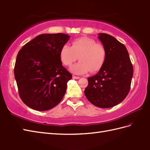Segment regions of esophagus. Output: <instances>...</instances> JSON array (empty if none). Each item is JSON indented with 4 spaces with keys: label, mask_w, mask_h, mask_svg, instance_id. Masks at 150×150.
Masks as SVG:
<instances>
[{
    "label": "esophagus",
    "mask_w": 150,
    "mask_h": 150,
    "mask_svg": "<svg viewBox=\"0 0 150 150\" xmlns=\"http://www.w3.org/2000/svg\"><path fill=\"white\" fill-rule=\"evenodd\" d=\"M72 78H74V79H79V76H74V75L72 76Z\"/></svg>",
    "instance_id": "34e87169"
}]
</instances>
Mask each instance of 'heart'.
<instances>
[{"instance_id":"heart-1","label":"heart","mask_w":150,"mask_h":150,"mask_svg":"<svg viewBox=\"0 0 150 150\" xmlns=\"http://www.w3.org/2000/svg\"><path fill=\"white\" fill-rule=\"evenodd\" d=\"M106 49L100 43H96L94 39L88 37L76 38L72 42V46L64 45L59 52L62 64L70 67L77 60L79 62L71 68L76 74H83L91 71H99L106 58Z\"/></svg>"}]
</instances>
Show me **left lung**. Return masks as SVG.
Segmentation results:
<instances>
[{
    "label": "left lung",
    "mask_w": 150,
    "mask_h": 150,
    "mask_svg": "<svg viewBox=\"0 0 150 150\" xmlns=\"http://www.w3.org/2000/svg\"><path fill=\"white\" fill-rule=\"evenodd\" d=\"M106 49V58L99 71L88 78L85 95L99 108H110L127 96L133 77V66L125 45L106 33L98 36Z\"/></svg>",
    "instance_id": "8db88e82"
}]
</instances>
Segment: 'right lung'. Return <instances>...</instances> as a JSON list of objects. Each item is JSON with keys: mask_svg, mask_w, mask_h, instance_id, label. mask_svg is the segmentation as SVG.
Here are the masks:
<instances>
[{"mask_svg": "<svg viewBox=\"0 0 150 150\" xmlns=\"http://www.w3.org/2000/svg\"><path fill=\"white\" fill-rule=\"evenodd\" d=\"M70 36L42 34L20 50L14 74L22 101L32 109L45 111L62 101L72 74L62 65L59 52Z\"/></svg>", "mask_w": 150, "mask_h": 150, "instance_id": "obj_1", "label": "right lung"}]
</instances>
